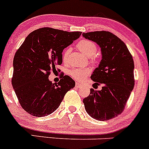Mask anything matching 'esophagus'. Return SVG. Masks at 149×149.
Segmentation results:
<instances>
[{
    "mask_svg": "<svg viewBox=\"0 0 149 149\" xmlns=\"http://www.w3.org/2000/svg\"><path fill=\"white\" fill-rule=\"evenodd\" d=\"M75 86H76V87H77V88H81V87H82V85L80 84V83H76Z\"/></svg>",
    "mask_w": 149,
    "mask_h": 149,
    "instance_id": "1",
    "label": "esophagus"
}]
</instances>
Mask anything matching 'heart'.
Here are the masks:
<instances>
[{
  "mask_svg": "<svg viewBox=\"0 0 149 149\" xmlns=\"http://www.w3.org/2000/svg\"><path fill=\"white\" fill-rule=\"evenodd\" d=\"M77 47L80 52L84 55L86 57L91 58V61H93L94 58L93 56L96 55L97 52V46L94 42H91L88 39L81 40L77 45ZM70 49H65L62 53V59L63 62H66L69 56ZM90 71L88 69H72L69 71V74L74 80L81 81L83 80L86 77L89 75Z\"/></svg>",
  "mask_w": 149,
  "mask_h": 149,
  "instance_id": "b5f03b06",
  "label": "heart"
}]
</instances>
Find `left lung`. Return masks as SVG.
Segmentation results:
<instances>
[{"label": "left lung", "mask_w": 149, "mask_h": 149, "mask_svg": "<svg viewBox=\"0 0 149 149\" xmlns=\"http://www.w3.org/2000/svg\"><path fill=\"white\" fill-rule=\"evenodd\" d=\"M86 39L101 48L102 60L91 76L94 84L102 85L100 91L91 89L83 100L88 114L106 121L121 113L134 86V61L127 45L108 31L83 33Z\"/></svg>", "instance_id": "8db88e82"}]
</instances>
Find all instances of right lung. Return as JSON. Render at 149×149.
I'll list each match as a JSON object with an SVG mask.
<instances>
[{"label": "right lung", "mask_w": 149, "mask_h": 149, "mask_svg": "<svg viewBox=\"0 0 149 149\" xmlns=\"http://www.w3.org/2000/svg\"><path fill=\"white\" fill-rule=\"evenodd\" d=\"M81 32L51 28L33 31L15 53L12 83L19 104L32 116L43 117L57 110L65 94L75 86L69 76L58 84L49 80L50 71L62 63L64 48L78 39Z\"/></svg>", "instance_id": "1"}]
</instances>
